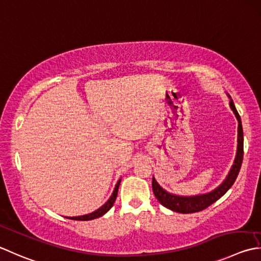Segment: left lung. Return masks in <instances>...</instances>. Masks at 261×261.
Masks as SVG:
<instances>
[{"label":"left lung","instance_id":"left-lung-1","mask_svg":"<svg viewBox=\"0 0 261 261\" xmlns=\"http://www.w3.org/2000/svg\"><path fill=\"white\" fill-rule=\"evenodd\" d=\"M229 97V96H228ZM231 98V97H229ZM229 107L233 111L234 115H236L238 120V150L237 156L234 160V164L232 165L231 171L227 174L225 180L216 189H214L213 191L208 193H203V195L198 196H176L173 193L167 192L164 190L160 185H158L155 177H152V191L154 195L157 198V200L160 201L163 206L171 209L173 212L181 213V214H190V213H197L201 212L203 209H206L215 201H217L219 198L223 197L228 191V189L233 186V183L236 182L238 174L240 172V168L242 165L243 161V130H242V123H241V117H240L238 111L234 106L233 100L229 101Z\"/></svg>","mask_w":261,"mask_h":261}]
</instances>
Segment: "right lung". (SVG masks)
<instances>
[{
    "instance_id": "obj_1",
    "label": "right lung",
    "mask_w": 261,
    "mask_h": 261,
    "mask_svg": "<svg viewBox=\"0 0 261 261\" xmlns=\"http://www.w3.org/2000/svg\"><path fill=\"white\" fill-rule=\"evenodd\" d=\"M120 182L121 180L117 181L116 186L114 188V191L113 193H112V196L110 197L109 200H107L103 206H101L100 208L97 209V211L90 213V214H87V215H84V216H78V217H68L70 219H75V221H91V219H95V218H98L100 216H103L104 214H106L107 212L110 211V209L113 207L114 202L116 200V197H117V191H119V187H120Z\"/></svg>"
}]
</instances>
